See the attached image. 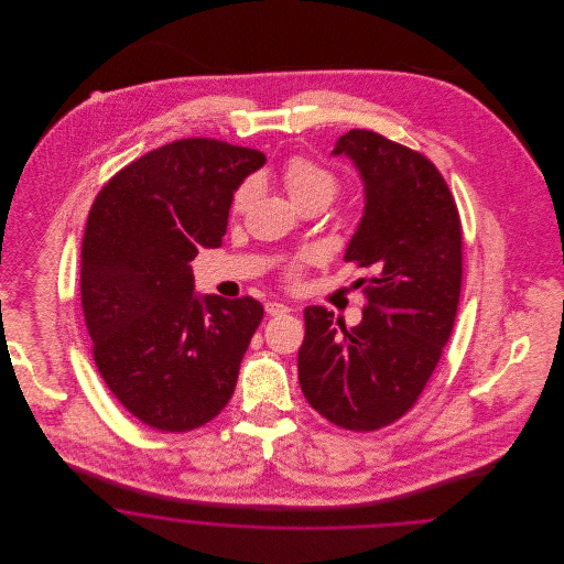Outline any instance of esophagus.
<instances>
[{"label": "esophagus", "instance_id": "34e87169", "mask_svg": "<svg viewBox=\"0 0 564 564\" xmlns=\"http://www.w3.org/2000/svg\"><path fill=\"white\" fill-rule=\"evenodd\" d=\"M267 313H269L270 317H281V315L290 313V306H285L281 302H269L267 304Z\"/></svg>", "mask_w": 564, "mask_h": 564}]
</instances>
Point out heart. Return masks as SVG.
<instances>
[{"instance_id": "heart-1", "label": "heart", "mask_w": 564, "mask_h": 564, "mask_svg": "<svg viewBox=\"0 0 564 564\" xmlns=\"http://www.w3.org/2000/svg\"><path fill=\"white\" fill-rule=\"evenodd\" d=\"M281 180H283V186L290 192V196L294 198L297 205H304L313 198H323V200L329 203L332 196L338 192V186H340V180L332 169L323 166L319 162L311 161L306 156L288 159L283 169H281ZM251 196H253V186L249 182H245L232 196L230 212L235 215H241L249 207ZM317 260H319L317 249H306V251L297 253L283 269L285 281L297 283L304 269L315 264Z\"/></svg>"}]
</instances>
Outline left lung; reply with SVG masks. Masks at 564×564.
Instances as JSON below:
<instances>
[{
  "label": "left lung",
  "instance_id": "8db88e82",
  "mask_svg": "<svg viewBox=\"0 0 564 564\" xmlns=\"http://www.w3.org/2000/svg\"><path fill=\"white\" fill-rule=\"evenodd\" d=\"M366 184V214L345 260L370 274L364 319L347 327L306 306L297 378L306 402L349 431L402 419L430 380L455 327L463 279V230L455 196L416 150L366 129L343 134Z\"/></svg>",
  "mask_w": 564,
  "mask_h": 564
}]
</instances>
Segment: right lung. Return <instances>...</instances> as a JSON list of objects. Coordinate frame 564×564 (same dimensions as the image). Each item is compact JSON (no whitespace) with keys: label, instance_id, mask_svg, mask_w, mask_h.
Instances as JSON below:
<instances>
[{"label":"right lung","instance_id":"obj_1","mask_svg":"<svg viewBox=\"0 0 564 564\" xmlns=\"http://www.w3.org/2000/svg\"><path fill=\"white\" fill-rule=\"evenodd\" d=\"M267 156L209 137L177 139L120 169L82 239L80 294L93 357L137 421L196 430L230 402L264 306L194 295L189 262L219 247L242 180Z\"/></svg>","mask_w":564,"mask_h":564}]
</instances>
